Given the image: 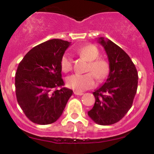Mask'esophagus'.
I'll return each mask as SVG.
<instances>
[{
	"label": "esophagus",
	"instance_id": "esophagus-1",
	"mask_svg": "<svg viewBox=\"0 0 154 154\" xmlns=\"http://www.w3.org/2000/svg\"><path fill=\"white\" fill-rule=\"evenodd\" d=\"M74 94H75V95H79V96H81V95L83 94V93H82V92L77 91H74Z\"/></svg>",
	"mask_w": 154,
	"mask_h": 154
}]
</instances>
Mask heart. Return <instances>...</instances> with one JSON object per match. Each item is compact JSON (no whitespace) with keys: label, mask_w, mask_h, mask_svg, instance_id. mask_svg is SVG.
Instances as JSON below:
<instances>
[{"label":"heart","mask_w":154,"mask_h":154,"mask_svg":"<svg viewBox=\"0 0 154 154\" xmlns=\"http://www.w3.org/2000/svg\"><path fill=\"white\" fill-rule=\"evenodd\" d=\"M77 51L89 62L86 70L89 73L72 74L67 77L66 84L68 87L73 90L82 91L94 87L96 85V78L99 80L106 78L109 72V66L105 60L98 58L100 51L94 45L88 44L82 46L77 48ZM60 65L64 72H69L72 70L73 60L70 54H63L61 58Z\"/></svg>","instance_id":"obj_1"}]
</instances>
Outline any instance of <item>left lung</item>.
<instances>
[{
    "label": "left lung",
    "mask_w": 154,
    "mask_h": 154,
    "mask_svg": "<svg viewBox=\"0 0 154 154\" xmlns=\"http://www.w3.org/2000/svg\"><path fill=\"white\" fill-rule=\"evenodd\" d=\"M106 50L110 72L106 82L93 92L95 103L88 111L94 122L109 125L119 122L131 108L137 90L138 73L130 57L111 40H98Z\"/></svg>",
    "instance_id": "obj_1"
}]
</instances>
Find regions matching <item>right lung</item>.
I'll list each match as a JSON object with an SVG mask.
<instances>
[{"label":"right lung","mask_w":154,"mask_h":154,"mask_svg":"<svg viewBox=\"0 0 154 154\" xmlns=\"http://www.w3.org/2000/svg\"><path fill=\"white\" fill-rule=\"evenodd\" d=\"M71 43L52 39L30 50L15 74L17 103L32 122L48 125L62 115L73 91L63 87L60 60Z\"/></svg>","instance_id":"right-lung-1"}]
</instances>
